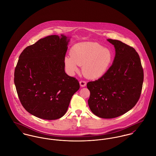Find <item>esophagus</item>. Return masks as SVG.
<instances>
[{"label":"esophagus","mask_w":156,"mask_h":156,"mask_svg":"<svg viewBox=\"0 0 156 156\" xmlns=\"http://www.w3.org/2000/svg\"><path fill=\"white\" fill-rule=\"evenodd\" d=\"M79 83H80V85L82 87H85L87 85V82L85 81H84V80H80Z\"/></svg>","instance_id":"obj_1"}]
</instances>
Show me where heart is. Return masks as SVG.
Here are the masks:
<instances>
[{
	"instance_id": "b5f03b06",
	"label": "heart",
	"mask_w": 156,
	"mask_h": 156,
	"mask_svg": "<svg viewBox=\"0 0 156 156\" xmlns=\"http://www.w3.org/2000/svg\"><path fill=\"white\" fill-rule=\"evenodd\" d=\"M111 51L97 43L84 42L74 45L70 50V56L65 58L67 70L74 74L82 66L83 74L89 79H97L103 76L111 64Z\"/></svg>"
}]
</instances>
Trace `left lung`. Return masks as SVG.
Instances as JSON below:
<instances>
[{
	"label": "left lung",
	"instance_id": "obj_1",
	"mask_svg": "<svg viewBox=\"0 0 156 156\" xmlns=\"http://www.w3.org/2000/svg\"><path fill=\"white\" fill-rule=\"evenodd\" d=\"M115 48L113 64L97 80L89 82L88 105L102 118H113L129 111L138 101L144 71L138 53L132 47L116 40H107Z\"/></svg>",
	"mask_w": 156,
	"mask_h": 156
}]
</instances>
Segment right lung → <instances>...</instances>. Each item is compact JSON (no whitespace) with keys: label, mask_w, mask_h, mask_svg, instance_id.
Returning <instances> with one entry per match:
<instances>
[{"label":"right lung","mask_w":156,"mask_h":156,"mask_svg":"<svg viewBox=\"0 0 156 156\" xmlns=\"http://www.w3.org/2000/svg\"><path fill=\"white\" fill-rule=\"evenodd\" d=\"M69 39L50 35L27 46L19 56L14 84L23 108L39 118L53 120L67 112L79 82L65 72Z\"/></svg>","instance_id":"obj_1"}]
</instances>
